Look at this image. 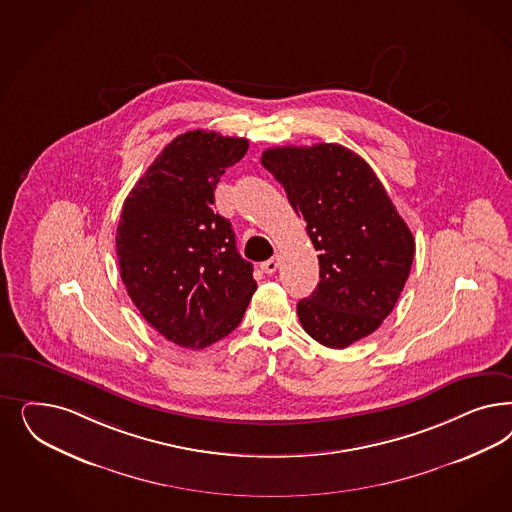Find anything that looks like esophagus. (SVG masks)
<instances>
[{
    "mask_svg": "<svg viewBox=\"0 0 512 512\" xmlns=\"http://www.w3.org/2000/svg\"><path fill=\"white\" fill-rule=\"evenodd\" d=\"M279 264H281V258H279V256H273V258H269L267 262L262 264V271L267 273V275H271V273H275V271L279 269Z\"/></svg>",
    "mask_w": 512,
    "mask_h": 512,
    "instance_id": "1",
    "label": "esophagus"
}]
</instances>
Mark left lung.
I'll return each instance as SVG.
<instances>
[{"mask_svg": "<svg viewBox=\"0 0 512 512\" xmlns=\"http://www.w3.org/2000/svg\"><path fill=\"white\" fill-rule=\"evenodd\" d=\"M262 165L320 250V282L297 303L303 330L330 348L371 335L392 313L414 258L413 233L377 175L335 143L267 149Z\"/></svg>", "mask_w": 512, "mask_h": 512, "instance_id": "8db88e82", "label": "left lung"}]
</instances>
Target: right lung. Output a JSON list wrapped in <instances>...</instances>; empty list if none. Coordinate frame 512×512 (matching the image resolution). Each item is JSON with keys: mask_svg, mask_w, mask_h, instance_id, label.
Wrapping results in <instances>:
<instances>
[{"mask_svg": "<svg viewBox=\"0 0 512 512\" xmlns=\"http://www.w3.org/2000/svg\"><path fill=\"white\" fill-rule=\"evenodd\" d=\"M247 150L243 137L182 133L124 201L120 277L143 318L179 347L199 350L230 335L256 292L230 220L213 209L220 177Z\"/></svg>", "mask_w": 512, "mask_h": 512, "instance_id": "1", "label": "right lung"}]
</instances>
